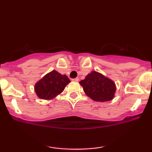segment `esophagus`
<instances>
[{
	"label": "esophagus",
	"mask_w": 152,
	"mask_h": 152,
	"mask_svg": "<svg viewBox=\"0 0 152 152\" xmlns=\"http://www.w3.org/2000/svg\"><path fill=\"white\" fill-rule=\"evenodd\" d=\"M73 81H79V78H78V77H76V78H73Z\"/></svg>",
	"instance_id": "obj_1"
}]
</instances>
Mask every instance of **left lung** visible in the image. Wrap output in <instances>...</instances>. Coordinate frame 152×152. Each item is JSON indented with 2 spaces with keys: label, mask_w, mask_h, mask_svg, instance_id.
I'll use <instances>...</instances> for the list:
<instances>
[{
  "label": "left lung",
  "mask_w": 152,
  "mask_h": 152,
  "mask_svg": "<svg viewBox=\"0 0 152 152\" xmlns=\"http://www.w3.org/2000/svg\"><path fill=\"white\" fill-rule=\"evenodd\" d=\"M79 83L86 95L94 101L109 102L114 97L116 86L114 81L96 71L91 72Z\"/></svg>",
  "instance_id": "8db88e82"
}]
</instances>
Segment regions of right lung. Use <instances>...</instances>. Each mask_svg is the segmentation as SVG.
I'll return each mask as SVG.
<instances>
[{"label": "right lung", "mask_w": 152, "mask_h": 152, "mask_svg": "<svg viewBox=\"0 0 152 152\" xmlns=\"http://www.w3.org/2000/svg\"><path fill=\"white\" fill-rule=\"evenodd\" d=\"M71 81L66 75L53 70L47 74L35 85V91L39 98L51 99L61 94Z\"/></svg>", "instance_id": "right-lung-1"}]
</instances>
